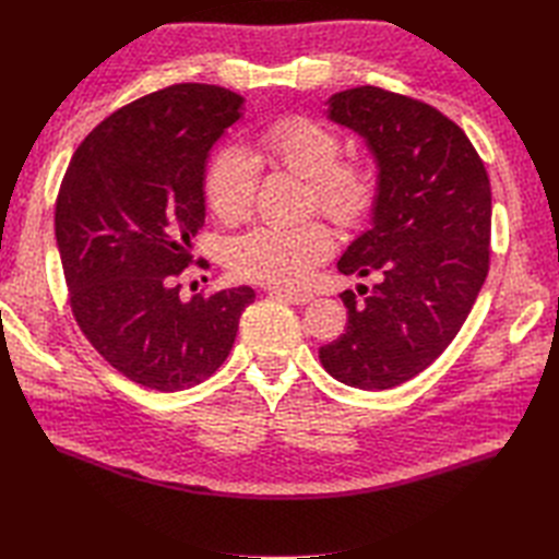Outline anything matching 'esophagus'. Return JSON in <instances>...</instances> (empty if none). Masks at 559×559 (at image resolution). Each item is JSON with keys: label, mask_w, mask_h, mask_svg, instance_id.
<instances>
[{"label": "esophagus", "mask_w": 559, "mask_h": 559, "mask_svg": "<svg viewBox=\"0 0 559 559\" xmlns=\"http://www.w3.org/2000/svg\"><path fill=\"white\" fill-rule=\"evenodd\" d=\"M270 296L282 298V300H289L292 306H308V302L314 298L312 294H300V292H286V289H273Z\"/></svg>", "instance_id": "34e87169"}]
</instances>
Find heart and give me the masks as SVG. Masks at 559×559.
<instances>
[{"mask_svg": "<svg viewBox=\"0 0 559 559\" xmlns=\"http://www.w3.org/2000/svg\"><path fill=\"white\" fill-rule=\"evenodd\" d=\"M257 148L270 165L310 181V205L333 224L357 228L378 200V173L366 158H341L343 140L312 116L286 114L257 134ZM259 170L242 151L222 148L205 170V198L224 224H238L251 212ZM333 251V235L321 222L292 228L261 226L228 245L230 273L247 282L292 286Z\"/></svg>", "mask_w": 559, "mask_h": 559, "instance_id": "heart-1", "label": "heart"}]
</instances>
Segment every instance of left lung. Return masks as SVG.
I'll return each instance as SVG.
<instances>
[{
  "label": "left lung",
  "mask_w": 559,
  "mask_h": 559,
  "mask_svg": "<svg viewBox=\"0 0 559 559\" xmlns=\"http://www.w3.org/2000/svg\"><path fill=\"white\" fill-rule=\"evenodd\" d=\"M329 103L380 167L373 228L337 270L378 284L364 302L341 294L345 333L319 347V361L337 382L382 392L419 376L460 333L489 270L492 191L478 151L436 107L378 86Z\"/></svg>",
  "instance_id": "left-lung-1"
}]
</instances>
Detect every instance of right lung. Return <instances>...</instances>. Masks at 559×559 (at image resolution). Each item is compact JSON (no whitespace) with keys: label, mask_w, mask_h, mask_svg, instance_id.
I'll return each mask as SVG.
<instances>
[{"label":"right lung","mask_w":559,"mask_h":559,"mask_svg":"<svg viewBox=\"0 0 559 559\" xmlns=\"http://www.w3.org/2000/svg\"><path fill=\"white\" fill-rule=\"evenodd\" d=\"M242 97L175 83L116 109L79 144L56 200V240L79 329L118 373L156 392L212 378L251 286L179 298L205 226V158Z\"/></svg>","instance_id":"obj_1"}]
</instances>
